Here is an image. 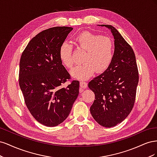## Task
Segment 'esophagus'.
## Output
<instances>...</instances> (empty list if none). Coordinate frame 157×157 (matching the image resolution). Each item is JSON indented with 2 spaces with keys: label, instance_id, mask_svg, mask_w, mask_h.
Wrapping results in <instances>:
<instances>
[{
  "label": "esophagus",
  "instance_id": "obj_1",
  "mask_svg": "<svg viewBox=\"0 0 157 157\" xmlns=\"http://www.w3.org/2000/svg\"><path fill=\"white\" fill-rule=\"evenodd\" d=\"M80 86L82 88L85 89V88H87L88 84H87V82L86 81H84V80H82V81L80 82Z\"/></svg>",
  "mask_w": 157,
  "mask_h": 157
}]
</instances>
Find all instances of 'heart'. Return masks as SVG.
Instances as JSON below:
<instances>
[{"label":"heart","mask_w":157,"mask_h":157,"mask_svg":"<svg viewBox=\"0 0 157 157\" xmlns=\"http://www.w3.org/2000/svg\"><path fill=\"white\" fill-rule=\"evenodd\" d=\"M77 48L85 51L83 63L75 67L71 71L72 77L78 80H86L94 75L102 73L110 67L115 56V43L108 36L84 31L75 37ZM59 59L66 67L71 69L74 65L73 46L67 42L61 44Z\"/></svg>","instance_id":"b5f03b06"}]
</instances>
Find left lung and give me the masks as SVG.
I'll return each mask as SVG.
<instances>
[{"instance_id":"8db88e82","label":"left lung","mask_w":157,"mask_h":157,"mask_svg":"<svg viewBox=\"0 0 157 157\" xmlns=\"http://www.w3.org/2000/svg\"><path fill=\"white\" fill-rule=\"evenodd\" d=\"M101 26L109 28L113 33L115 56L110 67L88 83L96 99L90 113L99 124L111 128L124 121L132 110L139 73L130 45L112 25Z\"/></svg>"}]
</instances>
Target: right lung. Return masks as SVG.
<instances>
[{
  "label": "right lung",
  "instance_id": "1",
  "mask_svg": "<svg viewBox=\"0 0 157 157\" xmlns=\"http://www.w3.org/2000/svg\"><path fill=\"white\" fill-rule=\"evenodd\" d=\"M73 28L54 27L30 40L20 61L19 84L29 112L40 124L56 126L69 116L79 93V82L63 84L71 76L59 59V49Z\"/></svg>",
  "mask_w": 157,
  "mask_h": 157
}]
</instances>
